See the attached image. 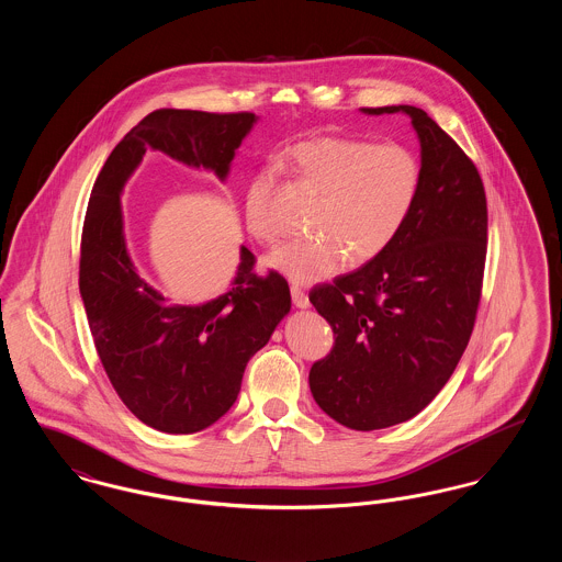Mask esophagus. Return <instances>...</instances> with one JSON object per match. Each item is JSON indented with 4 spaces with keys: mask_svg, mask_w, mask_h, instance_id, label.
<instances>
[{
    "mask_svg": "<svg viewBox=\"0 0 562 562\" xmlns=\"http://www.w3.org/2000/svg\"><path fill=\"white\" fill-rule=\"evenodd\" d=\"M291 294H293L294 307H299V310H307V307H310L307 293H305L299 284H293V286H291Z\"/></svg>",
    "mask_w": 562,
    "mask_h": 562,
    "instance_id": "obj_1",
    "label": "esophagus"
}]
</instances>
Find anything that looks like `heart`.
I'll use <instances>...</instances> for the list:
<instances>
[{
    "label": "heart",
    "mask_w": 562,
    "mask_h": 562,
    "mask_svg": "<svg viewBox=\"0 0 562 562\" xmlns=\"http://www.w3.org/2000/svg\"><path fill=\"white\" fill-rule=\"evenodd\" d=\"M293 160L322 193L310 223L316 234L280 246L266 263L296 284H316L337 273L349 255L353 261L381 255L401 234L422 189V161L402 143L322 136L294 145ZM244 218L252 238L263 244L280 238L268 177L248 186Z\"/></svg>",
    "instance_id": "1"
}]
</instances>
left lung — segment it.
<instances>
[{"label": "left lung", "instance_id": "obj_1", "mask_svg": "<svg viewBox=\"0 0 562 562\" xmlns=\"http://www.w3.org/2000/svg\"><path fill=\"white\" fill-rule=\"evenodd\" d=\"M362 113L411 117L422 189L396 240L310 293L335 333L330 353L310 371V390L337 424L371 431L422 413L468 348L486 257V198L476 166L424 109Z\"/></svg>", "mask_w": 562, "mask_h": 562}]
</instances>
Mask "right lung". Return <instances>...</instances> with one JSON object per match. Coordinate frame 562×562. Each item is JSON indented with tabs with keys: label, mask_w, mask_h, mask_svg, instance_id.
Returning <instances> with one entry per match:
<instances>
[{
	"label": "right lung",
	"mask_w": 562,
	"mask_h": 562,
	"mask_svg": "<svg viewBox=\"0 0 562 562\" xmlns=\"http://www.w3.org/2000/svg\"><path fill=\"white\" fill-rule=\"evenodd\" d=\"M255 113L158 109L111 151L90 195L81 232L80 294L111 385L134 415L166 434L218 422L240 394L248 360L291 312L289 282L252 273L240 246L227 291L204 303H175L134 266L124 234L122 191L147 149L225 183Z\"/></svg>",
	"instance_id": "obj_1"
}]
</instances>
